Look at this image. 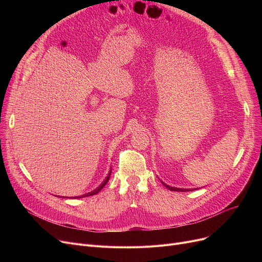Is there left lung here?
Here are the masks:
<instances>
[{"label":"left lung","mask_w":262,"mask_h":262,"mask_svg":"<svg viewBox=\"0 0 262 262\" xmlns=\"http://www.w3.org/2000/svg\"><path fill=\"white\" fill-rule=\"evenodd\" d=\"M161 183H162V182H161ZM162 185H163V186H166V188H167V189H169V190H171V191H180V192H185V191H193V189H181V188L171 187V186H169V185H167V184H164V183H162Z\"/></svg>","instance_id":"left-lung-1"}]
</instances>
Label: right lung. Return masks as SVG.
<instances>
[{
	"label": "right lung",
	"mask_w": 262,
	"mask_h": 262,
	"mask_svg": "<svg viewBox=\"0 0 262 262\" xmlns=\"http://www.w3.org/2000/svg\"><path fill=\"white\" fill-rule=\"evenodd\" d=\"M110 174H112V170H110L109 171V173H108V175H107V177L105 178V180H104V182L98 187V188H96L95 190H93V191H91V192H89V193H87V194H84V195H80V196H78V198H85V196H90V195H94V194H96V193H99V192L103 189V187L107 184V182L109 181V177H110ZM77 198V199H78Z\"/></svg>",
	"instance_id": "obj_1"
}]
</instances>
